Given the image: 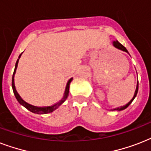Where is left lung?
<instances>
[{
    "mask_svg": "<svg viewBox=\"0 0 151 151\" xmlns=\"http://www.w3.org/2000/svg\"><path fill=\"white\" fill-rule=\"evenodd\" d=\"M113 45L116 48H117V49H120V50L123 51V52H127V53H129V52H128V50H127L126 48H125V47H124V46L122 45V44L119 43V42H118L117 41H113ZM138 88H139V82H137V85H136V91H135V94H134L133 98H132V99L130 100V102H129V103H127L126 105L123 106H120V107L114 108V109H113V110H118V111H120V110H124V109H126V108L128 107V106H129L130 104H131L132 102L133 101V99L136 98V95H137V92H138Z\"/></svg>",
    "mask_w": 151,
    "mask_h": 151,
    "instance_id": "left-lung-1",
    "label": "left lung"
}]
</instances>
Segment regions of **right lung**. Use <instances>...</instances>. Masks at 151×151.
I'll use <instances>...</instances> for the list:
<instances>
[{
    "mask_svg": "<svg viewBox=\"0 0 151 151\" xmlns=\"http://www.w3.org/2000/svg\"><path fill=\"white\" fill-rule=\"evenodd\" d=\"M21 55H19V59H17V61H16V63H15V70H14V73H13L12 75V89H13V92H14V94H15V96L16 98V99L18 100V102L22 105L24 107H26L27 110H29V111H31V112L34 113V114H48V113H52L55 110H56L57 108L59 107V106L61 105L62 103H63L66 99H67V97L69 96V88H70V84L73 80V78H70V80L68 81V82L66 84V88H65V92H64V95L63 97L62 98L61 100L58 102L57 103L54 104V105L52 106H43V107H39V106H35L30 105L29 103H26L23 99L20 97V96L19 95V93L17 92L16 89H15V81H14V77H15V71H16V69H17L18 66V63H19V59L20 56H21Z\"/></svg>",
    "mask_w": 151,
    "mask_h": 151,
    "instance_id": "add662e5",
    "label": "right lung"
}]
</instances>
